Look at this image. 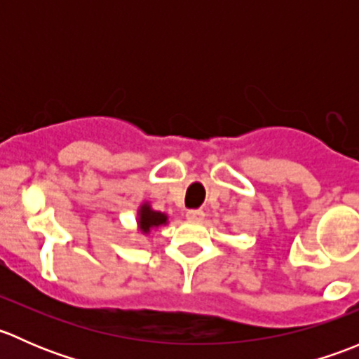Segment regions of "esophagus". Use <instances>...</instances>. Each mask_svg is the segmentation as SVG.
Segmentation results:
<instances>
[{"instance_id": "esophagus-1", "label": "esophagus", "mask_w": 359, "mask_h": 359, "mask_svg": "<svg viewBox=\"0 0 359 359\" xmlns=\"http://www.w3.org/2000/svg\"><path fill=\"white\" fill-rule=\"evenodd\" d=\"M187 220H191V222H201L203 217H205V213L201 212V210H189V212L186 213Z\"/></svg>"}]
</instances>
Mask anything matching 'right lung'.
Segmentation results:
<instances>
[{
	"instance_id": "right-lung-1",
	"label": "right lung",
	"mask_w": 359,
	"mask_h": 359,
	"mask_svg": "<svg viewBox=\"0 0 359 359\" xmlns=\"http://www.w3.org/2000/svg\"><path fill=\"white\" fill-rule=\"evenodd\" d=\"M168 224V215L163 212H158L151 206L149 201H142L137 208V231L140 234H149L153 229L163 227Z\"/></svg>"
}]
</instances>
